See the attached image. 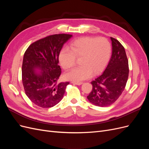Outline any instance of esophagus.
Segmentation results:
<instances>
[{"label": "esophagus", "instance_id": "1", "mask_svg": "<svg viewBox=\"0 0 149 149\" xmlns=\"http://www.w3.org/2000/svg\"><path fill=\"white\" fill-rule=\"evenodd\" d=\"M71 83H73V84H76V85H81V84H83L82 82H77V81H73V82H71Z\"/></svg>", "mask_w": 149, "mask_h": 149}]
</instances>
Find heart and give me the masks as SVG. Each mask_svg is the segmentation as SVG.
Listing matches in <instances>:
<instances>
[{
    "label": "heart",
    "mask_w": 149,
    "mask_h": 149,
    "mask_svg": "<svg viewBox=\"0 0 149 149\" xmlns=\"http://www.w3.org/2000/svg\"><path fill=\"white\" fill-rule=\"evenodd\" d=\"M69 49H63L58 56L60 64L65 70H69L79 58L81 66L64 75L67 80L81 81L96 75L104 68L109 60L111 44L105 37H83L72 42Z\"/></svg>",
    "instance_id": "b5f03b06"
}]
</instances>
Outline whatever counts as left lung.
<instances>
[{"mask_svg":"<svg viewBox=\"0 0 149 149\" xmlns=\"http://www.w3.org/2000/svg\"><path fill=\"white\" fill-rule=\"evenodd\" d=\"M112 55L103 73L91 82L93 89L87 96L93 104L105 107L113 104L121 95L129 76V64L125 49L114 38Z\"/></svg>","mask_w":149,"mask_h":149,"instance_id":"1","label":"left lung"}]
</instances>
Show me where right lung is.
<instances>
[{"label": "right lung", "instance_id": "add662e5", "mask_svg": "<svg viewBox=\"0 0 149 149\" xmlns=\"http://www.w3.org/2000/svg\"><path fill=\"white\" fill-rule=\"evenodd\" d=\"M69 34L49 35L31 44L25 52L22 67L26 95L43 108L55 106L62 100L69 82L58 83L61 68L58 56Z\"/></svg>", "mask_w": 149, "mask_h": 149}]
</instances>
